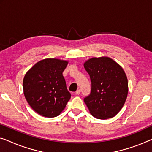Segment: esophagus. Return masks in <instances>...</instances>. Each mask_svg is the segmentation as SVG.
<instances>
[{
  "instance_id": "obj_1",
  "label": "esophagus",
  "mask_w": 152,
  "mask_h": 152,
  "mask_svg": "<svg viewBox=\"0 0 152 152\" xmlns=\"http://www.w3.org/2000/svg\"><path fill=\"white\" fill-rule=\"evenodd\" d=\"M80 94V89H78L76 91V95H79Z\"/></svg>"
}]
</instances>
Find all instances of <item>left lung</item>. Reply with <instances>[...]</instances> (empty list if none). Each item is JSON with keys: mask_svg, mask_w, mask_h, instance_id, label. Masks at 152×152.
<instances>
[{"mask_svg": "<svg viewBox=\"0 0 152 152\" xmlns=\"http://www.w3.org/2000/svg\"><path fill=\"white\" fill-rule=\"evenodd\" d=\"M84 67L91 82L90 94L84 98L90 113L100 119L115 117L128 96V79L124 69L106 56L90 58Z\"/></svg>", "mask_w": 152, "mask_h": 152, "instance_id": "8db88e82", "label": "left lung"}]
</instances>
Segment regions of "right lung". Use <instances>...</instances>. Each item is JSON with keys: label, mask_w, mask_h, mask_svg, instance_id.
Masks as SVG:
<instances>
[{"label": "right lung", "mask_w": 152, "mask_h": 152, "mask_svg": "<svg viewBox=\"0 0 152 152\" xmlns=\"http://www.w3.org/2000/svg\"><path fill=\"white\" fill-rule=\"evenodd\" d=\"M68 62L46 58L35 64L23 80L24 94L31 107L46 117L60 115L71 98L63 72Z\"/></svg>", "instance_id": "right-lung-1"}]
</instances>
